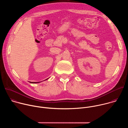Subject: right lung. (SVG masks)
Segmentation results:
<instances>
[{
    "label": "right lung",
    "mask_w": 128,
    "mask_h": 128,
    "mask_svg": "<svg viewBox=\"0 0 128 128\" xmlns=\"http://www.w3.org/2000/svg\"><path fill=\"white\" fill-rule=\"evenodd\" d=\"M31 82V83H34H34H38V82Z\"/></svg>",
    "instance_id": "obj_1"
}]
</instances>
